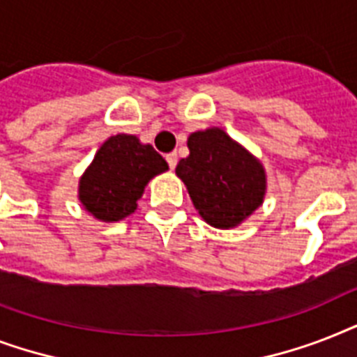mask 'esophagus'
<instances>
[{"mask_svg": "<svg viewBox=\"0 0 357 357\" xmlns=\"http://www.w3.org/2000/svg\"><path fill=\"white\" fill-rule=\"evenodd\" d=\"M167 162H168V167L172 168H176V165H178V153H176V151H172V153H168L167 155Z\"/></svg>", "mask_w": 357, "mask_h": 357, "instance_id": "1", "label": "esophagus"}]
</instances>
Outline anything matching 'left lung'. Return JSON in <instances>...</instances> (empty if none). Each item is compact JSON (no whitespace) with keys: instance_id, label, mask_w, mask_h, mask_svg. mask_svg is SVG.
<instances>
[{"instance_id":"left-lung-1","label":"left lung","mask_w":357,"mask_h":357,"mask_svg":"<svg viewBox=\"0 0 357 357\" xmlns=\"http://www.w3.org/2000/svg\"><path fill=\"white\" fill-rule=\"evenodd\" d=\"M189 157L176 167L196 211L209 226L237 228L266 195L265 167L224 129L207 128L187 139Z\"/></svg>"}]
</instances>
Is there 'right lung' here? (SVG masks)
Masks as SVG:
<instances>
[{
	"instance_id": "obj_1",
	"label": "right lung",
	"mask_w": 357,
	"mask_h": 357,
	"mask_svg": "<svg viewBox=\"0 0 357 357\" xmlns=\"http://www.w3.org/2000/svg\"><path fill=\"white\" fill-rule=\"evenodd\" d=\"M167 170V161L139 137L113 135L79 178L77 198L100 222H119L135 213L150 179Z\"/></svg>"
}]
</instances>
